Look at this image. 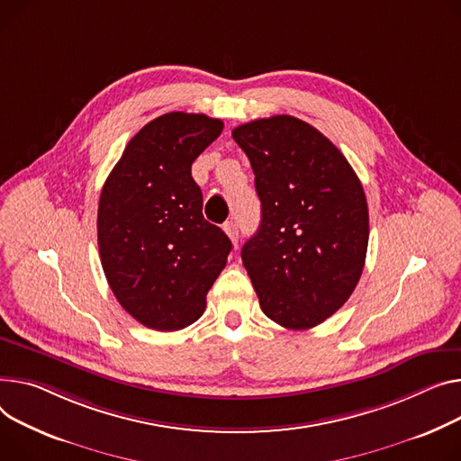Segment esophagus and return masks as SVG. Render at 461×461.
<instances>
[{"instance_id": "obj_1", "label": "esophagus", "mask_w": 461, "mask_h": 461, "mask_svg": "<svg viewBox=\"0 0 461 461\" xmlns=\"http://www.w3.org/2000/svg\"><path fill=\"white\" fill-rule=\"evenodd\" d=\"M224 231H226V235L231 239V242L237 247V242H239V228H237V224L235 222H226L224 224Z\"/></svg>"}]
</instances>
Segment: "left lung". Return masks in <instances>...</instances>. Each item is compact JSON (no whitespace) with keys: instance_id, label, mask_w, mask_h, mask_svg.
<instances>
[{"instance_id":"obj_1","label":"left lung","mask_w":461,"mask_h":461,"mask_svg":"<svg viewBox=\"0 0 461 461\" xmlns=\"http://www.w3.org/2000/svg\"><path fill=\"white\" fill-rule=\"evenodd\" d=\"M250 159L261 222L240 250L263 313L289 330L331 317L354 293L369 244V209L343 153L289 114L231 131Z\"/></svg>"}]
</instances>
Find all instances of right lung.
<instances>
[{"instance_id": "add662e5", "label": "right lung", "mask_w": 461, "mask_h": 461, "mask_svg": "<svg viewBox=\"0 0 461 461\" xmlns=\"http://www.w3.org/2000/svg\"><path fill=\"white\" fill-rule=\"evenodd\" d=\"M222 120L167 113L128 142L98 205V247L116 300L158 331L196 322L226 267L231 240L202 214L191 167Z\"/></svg>"}]
</instances>
